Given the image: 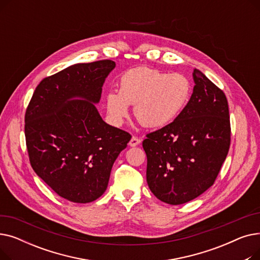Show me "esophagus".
Listing matches in <instances>:
<instances>
[{"label": "esophagus", "instance_id": "34e87169", "mask_svg": "<svg viewBox=\"0 0 260 260\" xmlns=\"http://www.w3.org/2000/svg\"><path fill=\"white\" fill-rule=\"evenodd\" d=\"M140 142H141V140L138 137H136V136H133L131 141H129V145L131 146H137V145L140 144Z\"/></svg>", "mask_w": 260, "mask_h": 260}]
</instances>
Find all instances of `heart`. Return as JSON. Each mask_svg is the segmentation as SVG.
<instances>
[{
  "label": "heart",
  "mask_w": 260,
  "mask_h": 260,
  "mask_svg": "<svg viewBox=\"0 0 260 260\" xmlns=\"http://www.w3.org/2000/svg\"><path fill=\"white\" fill-rule=\"evenodd\" d=\"M190 97V83L181 74H166L147 67L134 68L123 74L119 91H108L106 112L115 124L128 114L134 115L148 128H162L175 121L185 108Z\"/></svg>",
  "instance_id": "heart-1"
}]
</instances>
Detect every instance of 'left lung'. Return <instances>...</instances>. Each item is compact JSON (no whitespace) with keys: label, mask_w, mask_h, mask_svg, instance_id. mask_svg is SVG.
Wrapping results in <instances>:
<instances>
[{"label":"left lung","mask_w":260,"mask_h":260,"mask_svg":"<svg viewBox=\"0 0 260 260\" xmlns=\"http://www.w3.org/2000/svg\"><path fill=\"white\" fill-rule=\"evenodd\" d=\"M193 93L171 124L146 135V181L161 201L177 206L210 188L231 141L225 94L194 68Z\"/></svg>","instance_id":"left-lung-1"}]
</instances>
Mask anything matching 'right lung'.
Segmentation results:
<instances>
[{
    "label": "right lung",
    "instance_id": "right-lung-1",
    "mask_svg": "<svg viewBox=\"0 0 260 260\" xmlns=\"http://www.w3.org/2000/svg\"><path fill=\"white\" fill-rule=\"evenodd\" d=\"M115 67L111 60L68 66L40 82L26 109L30 165L72 202L88 203L104 194L114 162L132 138L104 122L94 105Z\"/></svg>",
    "mask_w": 260,
    "mask_h": 260
}]
</instances>
